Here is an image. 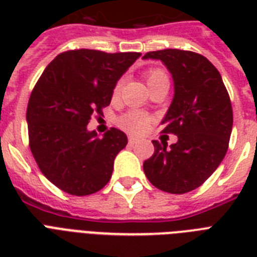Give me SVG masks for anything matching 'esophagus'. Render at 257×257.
Here are the masks:
<instances>
[{"mask_svg": "<svg viewBox=\"0 0 257 257\" xmlns=\"http://www.w3.org/2000/svg\"><path fill=\"white\" fill-rule=\"evenodd\" d=\"M128 141H129V144L133 145V144H136V143H137V139H136V137H132V136H131V137H129V139H128Z\"/></svg>", "mask_w": 257, "mask_h": 257, "instance_id": "obj_1", "label": "esophagus"}]
</instances>
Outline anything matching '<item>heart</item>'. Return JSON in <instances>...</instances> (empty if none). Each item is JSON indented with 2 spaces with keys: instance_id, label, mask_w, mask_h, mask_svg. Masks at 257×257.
Returning a JSON list of instances; mask_svg holds the SVG:
<instances>
[{
  "instance_id": "b5f03b06",
  "label": "heart",
  "mask_w": 257,
  "mask_h": 257,
  "mask_svg": "<svg viewBox=\"0 0 257 257\" xmlns=\"http://www.w3.org/2000/svg\"><path fill=\"white\" fill-rule=\"evenodd\" d=\"M145 78H147V82H148L149 85L151 82L160 80V78H168V74L165 73V70L160 69V68H153V69L148 70L145 73ZM120 88L121 82H116V85L113 88V96L118 94ZM117 122H118L121 128L126 131L128 133H132V135H143V133L148 131L149 125L152 124V116H149L148 113L141 112V110H129L125 114H122L117 120Z\"/></svg>"
}]
</instances>
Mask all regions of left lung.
<instances>
[{
    "mask_svg": "<svg viewBox=\"0 0 257 257\" xmlns=\"http://www.w3.org/2000/svg\"><path fill=\"white\" fill-rule=\"evenodd\" d=\"M144 58L161 60L172 73L175 97L161 124L163 133L179 140L171 148L153 140L155 153L143 168L161 191L187 193L199 188L227 153L233 124L231 98L219 70L201 54L164 49Z\"/></svg>",
    "mask_w": 257,
    "mask_h": 257,
    "instance_id": "obj_1",
    "label": "left lung"
}]
</instances>
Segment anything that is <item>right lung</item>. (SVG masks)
Listing matches in <instances>:
<instances>
[{
	"instance_id": "right-lung-1",
	"label": "right lung",
	"mask_w": 257,
	"mask_h": 257,
	"mask_svg": "<svg viewBox=\"0 0 257 257\" xmlns=\"http://www.w3.org/2000/svg\"><path fill=\"white\" fill-rule=\"evenodd\" d=\"M139 52H62L46 66L30 94L29 147L42 175L74 196L96 193L112 177L117 153L128 139L116 128L98 139L88 132L92 116L110 104L113 88L140 57Z\"/></svg>"
}]
</instances>
